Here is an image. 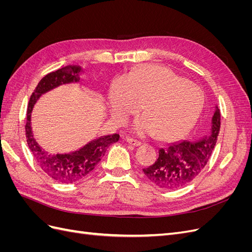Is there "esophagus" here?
<instances>
[{
  "label": "esophagus",
  "mask_w": 252,
  "mask_h": 252,
  "mask_svg": "<svg viewBox=\"0 0 252 252\" xmlns=\"http://www.w3.org/2000/svg\"><path fill=\"white\" fill-rule=\"evenodd\" d=\"M126 142H127L128 144L133 145V146H140V145L142 144V142H140V141H138V140H134V139H132V138H126Z\"/></svg>",
  "instance_id": "34e87169"
}]
</instances>
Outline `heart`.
I'll return each mask as SVG.
<instances>
[{"label": "heart", "instance_id": "obj_1", "mask_svg": "<svg viewBox=\"0 0 252 252\" xmlns=\"http://www.w3.org/2000/svg\"><path fill=\"white\" fill-rule=\"evenodd\" d=\"M132 131L139 135L156 134L170 140L184 134L199 118L204 106L203 91L171 69L143 65L113 82L109 93L111 117L124 124L142 108Z\"/></svg>", "mask_w": 252, "mask_h": 252}]
</instances>
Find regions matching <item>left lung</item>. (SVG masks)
I'll return each instance as SVG.
<instances>
[{"instance_id": "obj_1", "label": "left lung", "mask_w": 252, "mask_h": 252, "mask_svg": "<svg viewBox=\"0 0 252 252\" xmlns=\"http://www.w3.org/2000/svg\"><path fill=\"white\" fill-rule=\"evenodd\" d=\"M220 127L218 106L211 120L208 135L197 141H182L169 144L158 150V158L143 172L151 183L163 189H178L189 184L203 170L216 146Z\"/></svg>"}]
</instances>
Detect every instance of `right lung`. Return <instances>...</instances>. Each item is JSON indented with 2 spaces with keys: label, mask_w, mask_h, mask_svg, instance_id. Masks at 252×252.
Returning a JSON list of instances; mask_svg holds the SVG:
<instances>
[{
  "label": "right lung",
  "mask_w": 252,
  "mask_h": 252,
  "mask_svg": "<svg viewBox=\"0 0 252 252\" xmlns=\"http://www.w3.org/2000/svg\"><path fill=\"white\" fill-rule=\"evenodd\" d=\"M82 71L81 66L68 65L45 75L30 96L27 108L25 130L28 147L42 170L51 179L63 184H71L86 178L100 163L110 145L120 139L118 133L103 135L90 141L78 150L57 155L49 154L35 141L32 128V113L35 103L42 94L52 89L65 84L80 82Z\"/></svg>",
  "instance_id": "obj_1"
}]
</instances>
